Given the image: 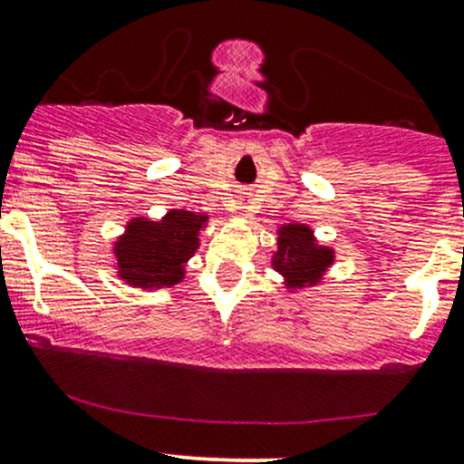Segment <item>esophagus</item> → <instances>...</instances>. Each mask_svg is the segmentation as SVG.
<instances>
[{
    "instance_id": "obj_1",
    "label": "esophagus",
    "mask_w": 464,
    "mask_h": 464,
    "mask_svg": "<svg viewBox=\"0 0 464 464\" xmlns=\"http://www.w3.org/2000/svg\"><path fill=\"white\" fill-rule=\"evenodd\" d=\"M238 210H241V212H250V206H247V203L246 201H238Z\"/></svg>"
}]
</instances>
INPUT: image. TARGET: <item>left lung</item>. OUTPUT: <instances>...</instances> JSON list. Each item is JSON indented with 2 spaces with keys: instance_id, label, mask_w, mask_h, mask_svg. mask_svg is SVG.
<instances>
[{
  "instance_id": "left-lung-1",
  "label": "left lung",
  "mask_w": 464,
  "mask_h": 464,
  "mask_svg": "<svg viewBox=\"0 0 464 464\" xmlns=\"http://www.w3.org/2000/svg\"><path fill=\"white\" fill-rule=\"evenodd\" d=\"M272 263L290 287L316 285L334 263V252L330 247L316 246L307 226L287 223L278 230V252L274 254Z\"/></svg>"
}]
</instances>
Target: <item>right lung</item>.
<instances>
[{
    "label": "right lung",
    "instance_id": "1",
    "mask_svg": "<svg viewBox=\"0 0 464 464\" xmlns=\"http://www.w3.org/2000/svg\"><path fill=\"white\" fill-rule=\"evenodd\" d=\"M206 214L170 210L161 221L132 218L114 243L119 276L134 287H170L186 276V263L198 247Z\"/></svg>",
    "mask_w": 464,
    "mask_h": 464
}]
</instances>
